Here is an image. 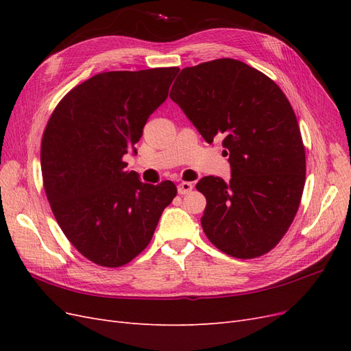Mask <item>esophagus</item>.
Returning a JSON list of instances; mask_svg holds the SVG:
<instances>
[{
    "mask_svg": "<svg viewBox=\"0 0 351 351\" xmlns=\"http://www.w3.org/2000/svg\"><path fill=\"white\" fill-rule=\"evenodd\" d=\"M193 190V184L189 183V182H182L177 184V192L178 195H187Z\"/></svg>",
    "mask_w": 351,
    "mask_h": 351,
    "instance_id": "esophagus-1",
    "label": "esophagus"
}]
</instances>
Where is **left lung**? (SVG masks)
<instances>
[{
    "instance_id": "left-lung-1",
    "label": "left lung",
    "mask_w": 351,
    "mask_h": 351,
    "mask_svg": "<svg viewBox=\"0 0 351 351\" xmlns=\"http://www.w3.org/2000/svg\"><path fill=\"white\" fill-rule=\"evenodd\" d=\"M171 98L202 137H222L231 178L204 177L202 228L217 249L253 259L274 249L299 209L306 155L295 114L278 84L239 60L186 67Z\"/></svg>"
}]
</instances>
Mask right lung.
Listing matches in <instances>:
<instances>
[{"instance_id":"add662e5","label":"right lung","mask_w":351,"mask_h":351,"mask_svg":"<svg viewBox=\"0 0 351 351\" xmlns=\"http://www.w3.org/2000/svg\"><path fill=\"white\" fill-rule=\"evenodd\" d=\"M178 70L99 73L73 88L45 127L40 169L52 214L73 246L101 267L134 259L177 195L168 180L142 183L123 156L136 152Z\"/></svg>"}]
</instances>
